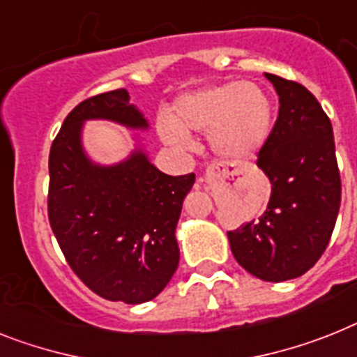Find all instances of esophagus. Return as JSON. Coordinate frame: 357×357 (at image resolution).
I'll use <instances>...</instances> for the list:
<instances>
[{"label": "esophagus", "mask_w": 357, "mask_h": 357, "mask_svg": "<svg viewBox=\"0 0 357 357\" xmlns=\"http://www.w3.org/2000/svg\"><path fill=\"white\" fill-rule=\"evenodd\" d=\"M236 170L230 169L229 165L225 163H212L208 165L203 172V178L205 179H215V178H230V176H234Z\"/></svg>", "instance_id": "obj_1"}]
</instances>
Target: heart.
Wrapping results in <instances>:
<instances>
[{"instance_id": "obj_1", "label": "heart", "mask_w": 357, "mask_h": 357, "mask_svg": "<svg viewBox=\"0 0 357 357\" xmlns=\"http://www.w3.org/2000/svg\"><path fill=\"white\" fill-rule=\"evenodd\" d=\"M176 116L158 118V134L167 145L190 151V132L208 134L212 151L229 161L250 160L261 151L272 130V103L261 86L250 82L208 85L181 94Z\"/></svg>"}]
</instances>
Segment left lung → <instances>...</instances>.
Wrapping results in <instances>:
<instances>
[{"instance_id": "1", "label": "left lung", "mask_w": 357, "mask_h": 357, "mask_svg": "<svg viewBox=\"0 0 357 357\" xmlns=\"http://www.w3.org/2000/svg\"><path fill=\"white\" fill-rule=\"evenodd\" d=\"M280 114L257 154L272 192L259 220L227 232L236 261L263 281L294 280L325 252L337 220L341 178L331 119L303 85L265 74Z\"/></svg>"}]
</instances>
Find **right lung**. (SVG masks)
<instances>
[{
	"label": "right lung",
	"instance_id": "right-lung-1",
	"mask_svg": "<svg viewBox=\"0 0 357 357\" xmlns=\"http://www.w3.org/2000/svg\"><path fill=\"white\" fill-rule=\"evenodd\" d=\"M89 119L149 128L125 89L82 101L49 155V221L61 252L92 292L137 305L167 287L179 263L176 227L196 176H169L142 146L116 165H98L82 143Z\"/></svg>",
	"mask_w": 357,
	"mask_h": 357
}]
</instances>
